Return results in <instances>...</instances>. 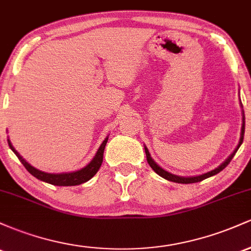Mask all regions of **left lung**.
Wrapping results in <instances>:
<instances>
[{"instance_id":"left-lung-1","label":"left lung","mask_w":251,"mask_h":251,"mask_svg":"<svg viewBox=\"0 0 251 251\" xmlns=\"http://www.w3.org/2000/svg\"><path fill=\"white\" fill-rule=\"evenodd\" d=\"M241 101V99H240ZM241 106H242V102H241ZM244 126H246V119H244V111L242 109V127H241V137H240V142H238L237 146H236V149L234 150V152H232L231 154L229 155V157L226 158V160H224L223 163L221 164L218 168H216L215 170H211V171L206 172V174H203V175H200V176H192V177H181V176H177V175H174L171 174V172H168L166 170H164L160 168L159 165H158L157 163L154 162L153 159H152L151 154H150L149 150L146 146H144V149H145V153H146V159H148V163L149 165L151 166L152 170L155 172L157 175H159L160 177H163L164 179L166 180H170V181H175V183H180V184H191V183H197V181H201L203 179H206V178L209 177H212V176L217 175L218 172H221L222 170L226 169L227 166V164L231 162V159L234 158V155L236 152H237V150L240 149V146L242 145V143H243V137H244Z\"/></svg>"}]
</instances>
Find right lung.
Wrapping results in <instances>:
<instances>
[{
  "label": "right lung",
  "mask_w": 251,
  "mask_h": 251,
  "mask_svg": "<svg viewBox=\"0 0 251 251\" xmlns=\"http://www.w3.org/2000/svg\"><path fill=\"white\" fill-rule=\"evenodd\" d=\"M108 137L105 138L100 148L98 149L96 155H94L93 159L89 162L85 168L77 170V171H73V172H65V174H47V172L40 171L31 166L27 160L24 159L21 154L14 149V146L11 145V142L8 139V144H9V148L11 149V151L16 154V157L19 158L20 162L24 164V166L27 169V171L29 172L30 175H33L34 177L37 178V179L46 181V183H50L51 185H56V186H74V185H80V184L86 183L93 177L94 175L97 174L98 170L100 169L102 163V157H103V151H105V146L106 143H107Z\"/></svg>",
  "instance_id": "right-lung-1"
}]
</instances>
